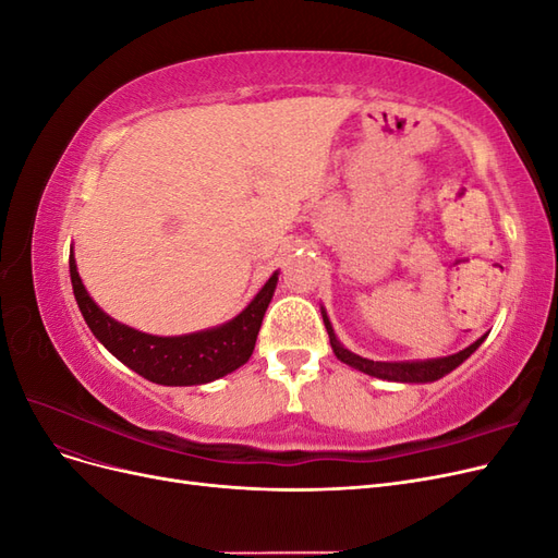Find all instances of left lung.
Segmentation results:
<instances>
[{
    "mask_svg": "<svg viewBox=\"0 0 558 558\" xmlns=\"http://www.w3.org/2000/svg\"><path fill=\"white\" fill-rule=\"evenodd\" d=\"M324 314V310H320ZM324 324L330 337V347L335 351V356L340 359L342 363H347L353 369H361V373L377 377V379H386V381H400V384H428V381H437L442 379L445 375H449L451 369L459 367L463 361L470 359V353H475L480 349V344L486 340V335H482L477 342H472L470 347H465L459 353H451V356H442V359H428V361H398V363H386V361H369L359 356V353L349 351L332 330V324L328 314H324Z\"/></svg>",
    "mask_w": 558,
    "mask_h": 558,
    "instance_id": "1",
    "label": "left lung"
}]
</instances>
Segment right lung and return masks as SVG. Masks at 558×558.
<instances>
[{
    "label": "right lung",
    "instance_id": "obj_1",
    "mask_svg": "<svg viewBox=\"0 0 558 558\" xmlns=\"http://www.w3.org/2000/svg\"><path fill=\"white\" fill-rule=\"evenodd\" d=\"M70 277L76 305L88 328L118 361L154 384L197 386L234 373L251 359L265 310L277 289L279 269L234 318L221 326L174 337L148 335L111 318L83 286L74 248L70 253Z\"/></svg>",
    "mask_w": 558,
    "mask_h": 558
}]
</instances>
